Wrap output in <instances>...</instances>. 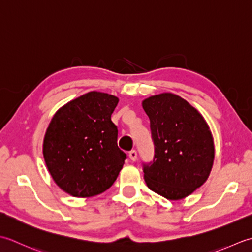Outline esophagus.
I'll use <instances>...</instances> for the list:
<instances>
[{
	"instance_id": "1",
	"label": "esophagus",
	"mask_w": 252,
	"mask_h": 252,
	"mask_svg": "<svg viewBox=\"0 0 252 252\" xmlns=\"http://www.w3.org/2000/svg\"><path fill=\"white\" fill-rule=\"evenodd\" d=\"M128 156H129V158L132 162H135L137 160V151L136 150H131Z\"/></svg>"
}]
</instances>
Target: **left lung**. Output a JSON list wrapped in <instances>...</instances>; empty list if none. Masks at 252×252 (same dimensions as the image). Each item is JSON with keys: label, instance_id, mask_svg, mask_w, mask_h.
Listing matches in <instances>:
<instances>
[{"label": "left lung", "instance_id": "left-lung-1", "mask_svg": "<svg viewBox=\"0 0 252 252\" xmlns=\"http://www.w3.org/2000/svg\"><path fill=\"white\" fill-rule=\"evenodd\" d=\"M150 119L155 158L143 163L147 186L168 200L191 194L207 181L214 161V142L203 116L174 94L142 101Z\"/></svg>", "mask_w": 252, "mask_h": 252}]
</instances>
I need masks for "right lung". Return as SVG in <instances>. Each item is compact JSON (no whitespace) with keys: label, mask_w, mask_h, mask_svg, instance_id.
Wrapping results in <instances>:
<instances>
[{"label":"right lung","mask_w":252,"mask_h":252,"mask_svg":"<svg viewBox=\"0 0 252 252\" xmlns=\"http://www.w3.org/2000/svg\"><path fill=\"white\" fill-rule=\"evenodd\" d=\"M119 97L90 91L63 105L51 120L43 157L55 184L73 197L89 198L107 190L124 165L111 121Z\"/></svg>","instance_id":"obj_1"}]
</instances>
